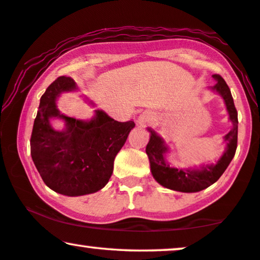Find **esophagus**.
<instances>
[{"instance_id":"obj_1","label":"esophagus","mask_w":260,"mask_h":260,"mask_svg":"<svg viewBox=\"0 0 260 260\" xmlns=\"http://www.w3.org/2000/svg\"><path fill=\"white\" fill-rule=\"evenodd\" d=\"M154 120V115L150 111H144L142 112L140 116L137 117V124L138 125H147L150 122Z\"/></svg>"}]
</instances>
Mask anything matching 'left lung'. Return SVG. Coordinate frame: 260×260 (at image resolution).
<instances>
[{"label": "left lung", "instance_id": "1", "mask_svg": "<svg viewBox=\"0 0 260 260\" xmlns=\"http://www.w3.org/2000/svg\"><path fill=\"white\" fill-rule=\"evenodd\" d=\"M213 78L216 80V84L211 87V90L218 92L222 97L230 120L233 124L230 133L223 137L226 142V150L215 165L202 166L200 169H177L170 167L169 163L166 161V152H168L169 149L165 143V140L159 137L154 130L148 129L150 133V140L145 151L150 162L151 174L161 186L168 189L183 191V193H195L206 189L220 179L236 154L238 143L237 109L226 81L219 74H213Z\"/></svg>", "mask_w": 260, "mask_h": 260}]
</instances>
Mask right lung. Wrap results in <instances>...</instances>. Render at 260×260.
I'll list each match as a JSON object with an SVG mask.
<instances>
[{"instance_id": "1", "label": "right lung", "mask_w": 260, "mask_h": 260, "mask_svg": "<svg viewBox=\"0 0 260 260\" xmlns=\"http://www.w3.org/2000/svg\"><path fill=\"white\" fill-rule=\"evenodd\" d=\"M70 77H59L40 99L30 137V155L46 186L67 197H80L101 190L113 172V161L122 149L133 120L117 122L102 110L90 120L67 117L56 108L62 92L76 91ZM66 122L62 132L54 131L49 119Z\"/></svg>"}]
</instances>
